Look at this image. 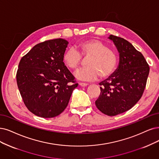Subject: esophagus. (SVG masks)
Instances as JSON below:
<instances>
[{"mask_svg":"<svg viewBox=\"0 0 159 159\" xmlns=\"http://www.w3.org/2000/svg\"><path fill=\"white\" fill-rule=\"evenodd\" d=\"M79 85H80V86L84 87V86H86L88 85V84H87V83H79Z\"/></svg>","mask_w":159,"mask_h":159,"instance_id":"obj_1","label":"esophagus"}]
</instances>
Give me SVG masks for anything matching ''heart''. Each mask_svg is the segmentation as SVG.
<instances>
[{
  "mask_svg": "<svg viewBox=\"0 0 159 159\" xmlns=\"http://www.w3.org/2000/svg\"><path fill=\"white\" fill-rule=\"evenodd\" d=\"M75 48H69L63 56L67 67L72 70L79 67L82 57L87 58V67L80 69L75 73L76 77L83 80H93L98 76L103 79L108 78L113 73L117 66L118 57L116 53L97 39L84 41Z\"/></svg>",
  "mask_w": 159,
  "mask_h": 159,
  "instance_id": "heart-1",
  "label": "heart"
}]
</instances>
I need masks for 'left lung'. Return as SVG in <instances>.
Returning <instances> with one entry per match:
<instances>
[{"label": "left lung", "instance_id": "1", "mask_svg": "<svg viewBox=\"0 0 159 159\" xmlns=\"http://www.w3.org/2000/svg\"><path fill=\"white\" fill-rule=\"evenodd\" d=\"M119 52L116 71L99 83L101 93L95 103L108 116H115L130 109L142 98L149 73L145 57L123 38L110 35Z\"/></svg>", "mask_w": 159, "mask_h": 159}]
</instances>
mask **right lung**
Here are the masks:
<instances>
[{
	"instance_id": "add662e5",
	"label": "right lung",
	"mask_w": 159,
	"mask_h": 159,
	"mask_svg": "<svg viewBox=\"0 0 159 159\" xmlns=\"http://www.w3.org/2000/svg\"><path fill=\"white\" fill-rule=\"evenodd\" d=\"M67 44L63 39L44 41L19 63L17 87L27 108L38 116L52 118L60 115L79 85L63 61Z\"/></svg>"
}]
</instances>
